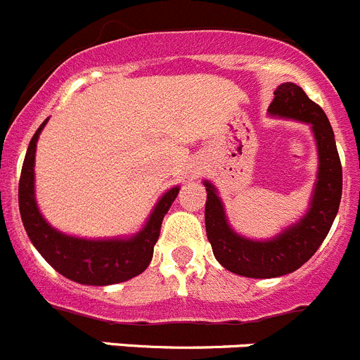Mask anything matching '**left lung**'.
I'll use <instances>...</instances> for the list:
<instances>
[{
    "mask_svg": "<svg viewBox=\"0 0 360 360\" xmlns=\"http://www.w3.org/2000/svg\"><path fill=\"white\" fill-rule=\"evenodd\" d=\"M274 95L270 115L309 123L316 141L318 174L306 215L270 240H251L229 226L217 189L208 180L203 182L207 187L205 226L215 259L229 272L255 279L279 277L300 269L327 237L343 193L340 153L323 109L293 83H283Z\"/></svg>",
    "mask_w": 360,
    "mask_h": 360,
    "instance_id": "8db88e82",
    "label": "left lung"
}]
</instances>
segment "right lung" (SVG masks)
I'll list each match as a JSON object with an SVG mask.
<instances>
[{"label":"right lung","mask_w":360,"mask_h":360,"mask_svg":"<svg viewBox=\"0 0 360 360\" xmlns=\"http://www.w3.org/2000/svg\"><path fill=\"white\" fill-rule=\"evenodd\" d=\"M46 123L47 120L30 141L19 180L20 219L32 244L56 272L81 285H116L145 272L152 262L153 245L160 235L164 215L180 187H173L162 194L141 231L132 237L90 240L61 233L44 219L35 200L37 141Z\"/></svg>","instance_id":"right-lung-1"}]
</instances>
